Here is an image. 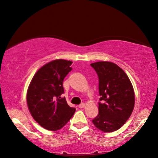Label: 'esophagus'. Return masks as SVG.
I'll list each match as a JSON object with an SVG mask.
<instances>
[{
  "mask_svg": "<svg viewBox=\"0 0 158 158\" xmlns=\"http://www.w3.org/2000/svg\"><path fill=\"white\" fill-rule=\"evenodd\" d=\"M85 106V104L84 103H82L81 104L79 105V108H84Z\"/></svg>",
  "mask_w": 158,
  "mask_h": 158,
  "instance_id": "1",
  "label": "esophagus"
}]
</instances>
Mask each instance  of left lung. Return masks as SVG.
Returning <instances> with one entry per match:
<instances>
[{"mask_svg": "<svg viewBox=\"0 0 158 158\" xmlns=\"http://www.w3.org/2000/svg\"><path fill=\"white\" fill-rule=\"evenodd\" d=\"M99 77V114L92 123L103 132H113L125 125L134 107L132 84L125 72L113 62L97 61L90 64Z\"/></svg>", "mask_w": 158, "mask_h": 158, "instance_id": "obj_1", "label": "left lung"}]
</instances>
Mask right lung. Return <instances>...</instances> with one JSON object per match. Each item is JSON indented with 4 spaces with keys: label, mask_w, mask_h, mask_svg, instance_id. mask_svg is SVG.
<instances>
[{
    "label": "right lung",
    "mask_w": 158,
    "mask_h": 158,
    "mask_svg": "<svg viewBox=\"0 0 158 158\" xmlns=\"http://www.w3.org/2000/svg\"><path fill=\"white\" fill-rule=\"evenodd\" d=\"M73 61L55 59L36 71L28 85L27 106L33 118L43 128L60 130L73 115L76 108L70 107L65 97L63 81L71 71Z\"/></svg>",
    "instance_id": "add662e5"
}]
</instances>
